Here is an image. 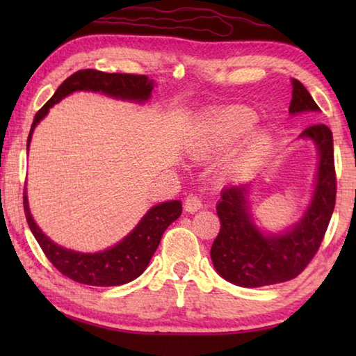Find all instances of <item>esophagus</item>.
I'll return each instance as SVG.
<instances>
[{
	"label": "esophagus",
	"instance_id": "34e87169",
	"mask_svg": "<svg viewBox=\"0 0 356 356\" xmlns=\"http://www.w3.org/2000/svg\"><path fill=\"white\" fill-rule=\"evenodd\" d=\"M184 207H185V210H186V212H188V213H195V212H197V210H200V209L202 207V202H201V200H200V197H197V196L190 195V196L185 200Z\"/></svg>",
	"mask_w": 356,
	"mask_h": 356
}]
</instances>
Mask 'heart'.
I'll use <instances>...</instances> for the list:
<instances>
[{
    "label": "heart",
    "mask_w": 356,
    "mask_h": 356,
    "mask_svg": "<svg viewBox=\"0 0 356 356\" xmlns=\"http://www.w3.org/2000/svg\"><path fill=\"white\" fill-rule=\"evenodd\" d=\"M256 122V114L246 108H231L209 120L202 129L200 140H197V150L201 154L220 152L231 147L242 138L246 131H250ZM267 134L264 130L254 131L246 141L243 149L234 159V165L238 168H250L256 163L257 156L267 144Z\"/></svg>",
    "instance_id": "heart-1"
}]
</instances>
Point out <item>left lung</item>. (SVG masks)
<instances>
[{
    "label": "left lung",
    "mask_w": 356,
    "mask_h": 356,
    "mask_svg": "<svg viewBox=\"0 0 356 356\" xmlns=\"http://www.w3.org/2000/svg\"><path fill=\"white\" fill-rule=\"evenodd\" d=\"M318 113L314 99L303 84L292 78L289 113ZM300 138L316 144L318 166L316 186L303 218L278 234L259 229L250 212L251 184L226 186L216 204L221 222L210 250L213 267L226 281L240 287L278 284L298 276L321 246L336 204L333 134L325 124L309 125Z\"/></svg>",
    "instance_id": "obj_1"
}]
</instances>
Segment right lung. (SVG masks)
Listing matches in <instances>:
<instances>
[{
    "label": "right lung",
    "mask_w": 356,
    "mask_h": 356,
    "mask_svg": "<svg viewBox=\"0 0 356 356\" xmlns=\"http://www.w3.org/2000/svg\"><path fill=\"white\" fill-rule=\"evenodd\" d=\"M152 89L154 81L149 80L146 75L105 74V72L94 69L78 70L56 89L53 97L34 116L26 149H29L35 125L47 116L53 105H56L59 100L67 97L72 92L92 91L110 95L114 99L144 104L150 99ZM23 207H25L26 221L33 236L38 240L48 261L55 265L59 272L80 284L104 287L127 284V282L136 280L146 270L155 250L159 248L166 227L182 213V202L180 201L156 204L147 210V213L134 227V231L111 248L99 252H78L51 242L40 231L29 212L26 191L23 193Z\"/></svg>",
    "instance_id": "obj_1"
}]
</instances>
